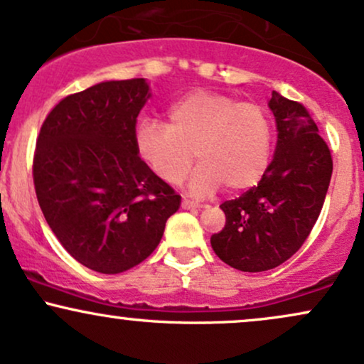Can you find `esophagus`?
<instances>
[{"instance_id":"esophagus-1","label":"esophagus","mask_w":364,"mask_h":364,"mask_svg":"<svg viewBox=\"0 0 364 364\" xmlns=\"http://www.w3.org/2000/svg\"><path fill=\"white\" fill-rule=\"evenodd\" d=\"M181 207L183 208H200L202 205H200V203H196V202H191V200H183L181 202Z\"/></svg>"}]
</instances>
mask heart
<instances>
[{"label": "heart", "mask_w": 364, "mask_h": 364, "mask_svg": "<svg viewBox=\"0 0 364 364\" xmlns=\"http://www.w3.org/2000/svg\"><path fill=\"white\" fill-rule=\"evenodd\" d=\"M166 116V124L144 121L135 132L136 156L162 181L179 185L190 173L193 156L200 166L190 190L198 196L223 185L232 193L246 191L265 176L274 128L262 106L237 102L219 92L193 90L171 104Z\"/></svg>", "instance_id": "heart-1"}]
</instances>
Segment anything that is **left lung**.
<instances>
[{
  "mask_svg": "<svg viewBox=\"0 0 364 364\" xmlns=\"http://www.w3.org/2000/svg\"><path fill=\"white\" fill-rule=\"evenodd\" d=\"M277 147L265 176L220 208L225 225L210 237L217 257L232 269L263 272L301 248L318 219L332 176V156L303 104L272 92Z\"/></svg>",
  "mask_w": 364,
  "mask_h": 364,
  "instance_id": "obj_1",
  "label": "left lung"
}]
</instances>
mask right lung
Segmentation results:
<instances>
[{"instance_id":"obj_1","label":"right lung","mask_w":364,"mask_h":364,"mask_svg":"<svg viewBox=\"0 0 364 364\" xmlns=\"http://www.w3.org/2000/svg\"><path fill=\"white\" fill-rule=\"evenodd\" d=\"M144 78L102 82L66 95L37 136L32 176L54 236L101 274L139 265L157 248L181 196L136 156Z\"/></svg>"}]
</instances>
